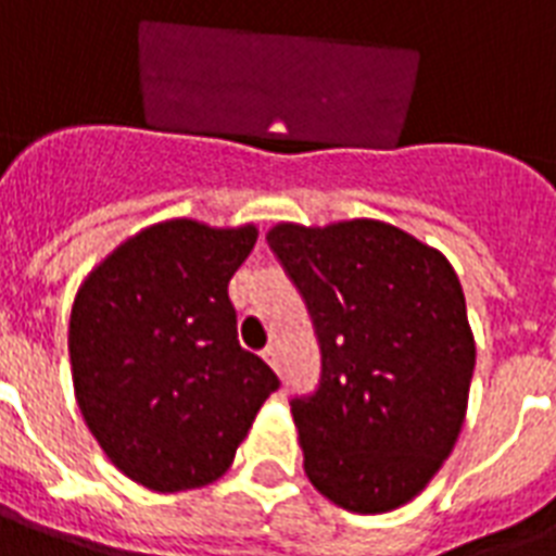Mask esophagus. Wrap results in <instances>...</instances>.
I'll return each mask as SVG.
<instances>
[{"mask_svg":"<svg viewBox=\"0 0 556 556\" xmlns=\"http://www.w3.org/2000/svg\"><path fill=\"white\" fill-rule=\"evenodd\" d=\"M262 357H265V364L270 366V369H277L282 366V357H279V349L277 346H268L265 352H262Z\"/></svg>","mask_w":556,"mask_h":556,"instance_id":"1","label":"esophagus"}]
</instances>
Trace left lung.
Segmentation results:
<instances>
[{
    "label": "left lung",
    "instance_id": "obj_1",
    "mask_svg": "<svg viewBox=\"0 0 556 556\" xmlns=\"http://www.w3.org/2000/svg\"><path fill=\"white\" fill-rule=\"evenodd\" d=\"M268 244L320 346L317 387L291 397L305 473L355 514L404 505L465 424L476 346L456 270L375 218L277 225Z\"/></svg>",
    "mask_w": 556,
    "mask_h": 556
}]
</instances>
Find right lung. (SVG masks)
<instances>
[{
    "label": "right lung",
    "instance_id": "right-lung-1",
    "mask_svg": "<svg viewBox=\"0 0 556 556\" xmlns=\"http://www.w3.org/2000/svg\"><path fill=\"white\" fill-rule=\"evenodd\" d=\"M256 227L173 218L126 239L77 291L74 395L115 467L150 491L225 473L279 378L239 346L227 282Z\"/></svg>",
    "mask_w": 556,
    "mask_h": 556
}]
</instances>
